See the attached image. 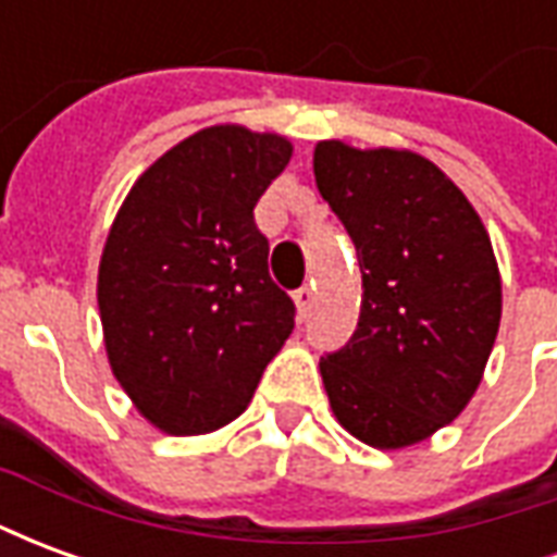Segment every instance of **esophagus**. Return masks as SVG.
Instances as JSON below:
<instances>
[{
  "instance_id": "esophagus-1",
  "label": "esophagus",
  "mask_w": 557,
  "mask_h": 557,
  "mask_svg": "<svg viewBox=\"0 0 557 557\" xmlns=\"http://www.w3.org/2000/svg\"><path fill=\"white\" fill-rule=\"evenodd\" d=\"M295 307H298V315L310 313V307H313V286H301V289L295 292Z\"/></svg>"
}]
</instances>
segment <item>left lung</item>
<instances>
[{
	"label": "left lung",
	"mask_w": 557,
	"mask_h": 557,
	"mask_svg": "<svg viewBox=\"0 0 557 557\" xmlns=\"http://www.w3.org/2000/svg\"><path fill=\"white\" fill-rule=\"evenodd\" d=\"M315 187L355 242L363 295L346 349L319 361L339 426L403 450L462 414L502 325V274L466 194L409 148L322 139Z\"/></svg>",
	"instance_id": "obj_1"
}]
</instances>
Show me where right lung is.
Returning <instances> with one entry per match:
<instances>
[{"instance_id": "add662e5", "label": "right lung", "mask_w": 557, "mask_h": 557, "mask_svg": "<svg viewBox=\"0 0 557 557\" xmlns=\"http://www.w3.org/2000/svg\"><path fill=\"white\" fill-rule=\"evenodd\" d=\"M292 143L211 125L160 154L115 214L98 310L115 382L154 430L206 435L238 418L295 327L253 208Z\"/></svg>"}]
</instances>
